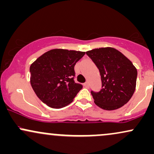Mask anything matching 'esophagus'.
Returning <instances> with one entry per match:
<instances>
[{"instance_id":"1","label":"esophagus","mask_w":154,"mask_h":154,"mask_svg":"<svg viewBox=\"0 0 154 154\" xmlns=\"http://www.w3.org/2000/svg\"><path fill=\"white\" fill-rule=\"evenodd\" d=\"M84 86L86 88H89V83H88V82H86L84 83Z\"/></svg>"}]
</instances>
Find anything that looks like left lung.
<instances>
[{"label": "left lung", "mask_w": 154, "mask_h": 154, "mask_svg": "<svg viewBox=\"0 0 154 154\" xmlns=\"http://www.w3.org/2000/svg\"><path fill=\"white\" fill-rule=\"evenodd\" d=\"M98 69L102 89L91 91L95 103L105 110H114L126 104L136 87L137 72L132 63L113 48H100L87 51Z\"/></svg>", "instance_id": "8db88e82"}]
</instances>
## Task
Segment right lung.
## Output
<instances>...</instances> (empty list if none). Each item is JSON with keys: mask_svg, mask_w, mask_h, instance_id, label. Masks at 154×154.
<instances>
[{"mask_svg": "<svg viewBox=\"0 0 154 154\" xmlns=\"http://www.w3.org/2000/svg\"><path fill=\"white\" fill-rule=\"evenodd\" d=\"M85 54L54 49L31 65L32 88L43 103L54 109H61L73 100L83 87L75 81V65Z\"/></svg>", "mask_w": 154, "mask_h": 154, "instance_id": "right-lung-1", "label": "right lung"}]
</instances>
